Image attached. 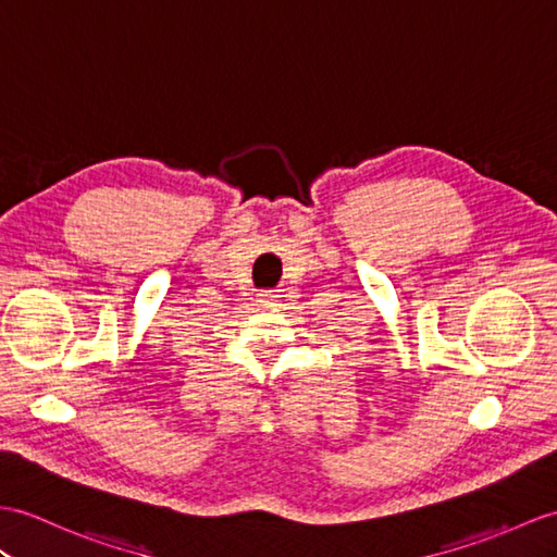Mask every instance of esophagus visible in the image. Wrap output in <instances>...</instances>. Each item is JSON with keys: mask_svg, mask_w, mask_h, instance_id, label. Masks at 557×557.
<instances>
[{"mask_svg": "<svg viewBox=\"0 0 557 557\" xmlns=\"http://www.w3.org/2000/svg\"><path fill=\"white\" fill-rule=\"evenodd\" d=\"M274 300H276V295L271 290H264V293L257 295V302H260V305H271Z\"/></svg>", "mask_w": 557, "mask_h": 557, "instance_id": "esophagus-1", "label": "esophagus"}]
</instances>
